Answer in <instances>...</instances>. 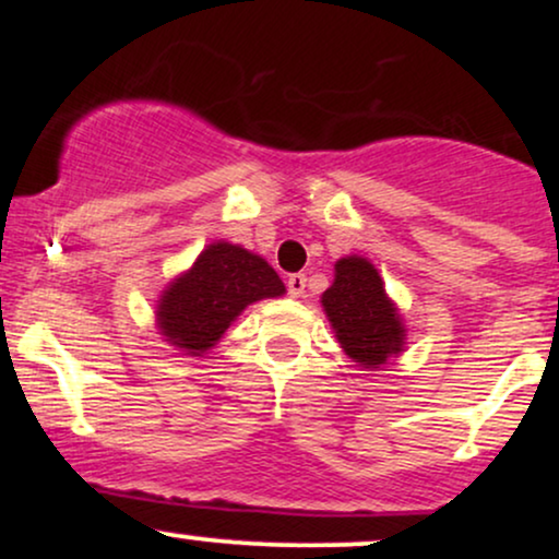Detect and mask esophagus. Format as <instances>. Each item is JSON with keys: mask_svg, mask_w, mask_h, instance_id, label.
<instances>
[{"mask_svg": "<svg viewBox=\"0 0 559 559\" xmlns=\"http://www.w3.org/2000/svg\"><path fill=\"white\" fill-rule=\"evenodd\" d=\"M286 286H288V294H292V297H301V294H305V286H307V275L305 273L288 275Z\"/></svg>", "mask_w": 559, "mask_h": 559, "instance_id": "34e87169", "label": "esophagus"}]
</instances>
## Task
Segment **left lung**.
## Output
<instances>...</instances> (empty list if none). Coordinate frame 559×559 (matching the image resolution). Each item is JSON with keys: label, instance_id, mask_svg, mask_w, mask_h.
I'll return each instance as SVG.
<instances>
[{"label": "left lung", "instance_id": "left-lung-1", "mask_svg": "<svg viewBox=\"0 0 559 559\" xmlns=\"http://www.w3.org/2000/svg\"><path fill=\"white\" fill-rule=\"evenodd\" d=\"M320 301L342 349L360 368H381L404 349L407 329L370 260L357 254L338 260Z\"/></svg>", "mask_w": 559, "mask_h": 559}]
</instances>
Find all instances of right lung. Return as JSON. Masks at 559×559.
<instances>
[{
	"mask_svg": "<svg viewBox=\"0 0 559 559\" xmlns=\"http://www.w3.org/2000/svg\"><path fill=\"white\" fill-rule=\"evenodd\" d=\"M284 292V281L260 254L239 243L215 241L159 294L157 329L170 346L202 357L252 301Z\"/></svg>",
	"mask_w": 559,
	"mask_h": 559,
	"instance_id": "obj_1",
	"label": "right lung"
}]
</instances>
